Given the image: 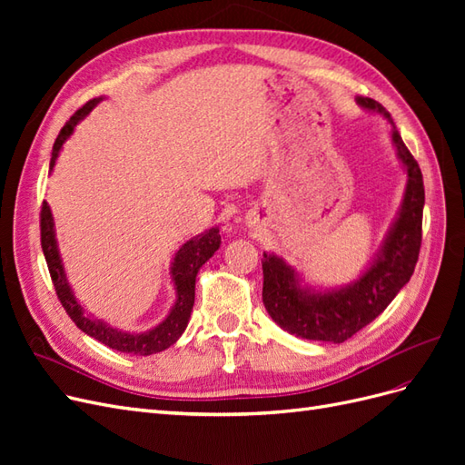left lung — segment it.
<instances>
[{"label":"left lung","mask_w":465,"mask_h":465,"mask_svg":"<svg viewBox=\"0 0 465 465\" xmlns=\"http://www.w3.org/2000/svg\"><path fill=\"white\" fill-rule=\"evenodd\" d=\"M357 103L364 110L382 114L391 124V142L407 173L405 195L400 215L371 267L347 287L323 292L301 287L297 272L283 258L263 252L262 299L265 311L279 328L302 340L330 343L349 340L386 311L411 279L419 260L425 205L423 174L393 125L390 112L369 96H359Z\"/></svg>","instance_id":"8db88e82"}]
</instances>
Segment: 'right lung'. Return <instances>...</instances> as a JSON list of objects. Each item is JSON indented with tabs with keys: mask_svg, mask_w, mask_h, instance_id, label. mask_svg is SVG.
<instances>
[{
	"mask_svg": "<svg viewBox=\"0 0 465 465\" xmlns=\"http://www.w3.org/2000/svg\"><path fill=\"white\" fill-rule=\"evenodd\" d=\"M101 101L103 96L93 98V101H89L85 106H81L75 114L65 122L58 137H55L52 159H50V171L55 164V159H58L65 139L74 134L75 125L85 118ZM40 242L48 263L55 294H58V299L65 308L69 318L75 322V326L81 331L94 337L96 341L108 345L110 349L122 351V353L145 357V355L159 353V351H164L171 345H174L178 341V337L184 333L190 322L192 308H193V299H195V275H198L200 267L219 250L221 234H219V229L213 227L205 231L203 234L193 236L186 244H182V248L176 252V256L171 263V277L176 289V302L159 326H154L153 330H147L142 333H130V331H122L118 328H112L104 320L93 318L91 314L83 311V306L77 302L75 294L72 287H69V281L65 277L64 263L58 250V241H55L54 217H52L50 205L46 202H42V211H40Z\"/></svg>",
	"mask_w": 465,
	"mask_h": 465,
	"instance_id": "right-lung-1",
	"label": "right lung"
}]
</instances>
